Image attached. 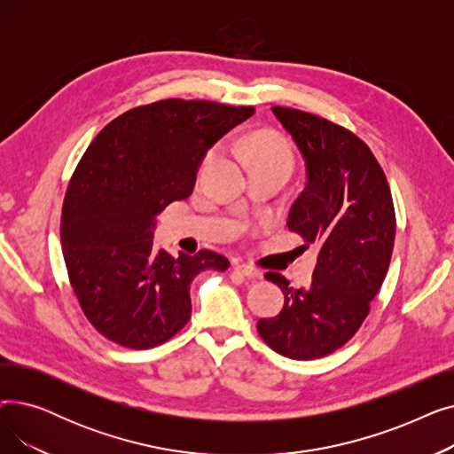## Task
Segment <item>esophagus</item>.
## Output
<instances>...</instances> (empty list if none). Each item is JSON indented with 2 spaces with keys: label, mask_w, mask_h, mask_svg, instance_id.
<instances>
[{
  "label": "esophagus",
  "mask_w": 454,
  "mask_h": 454,
  "mask_svg": "<svg viewBox=\"0 0 454 454\" xmlns=\"http://www.w3.org/2000/svg\"><path fill=\"white\" fill-rule=\"evenodd\" d=\"M235 270L239 272V274H243V276H247V278H261V276H263L257 269H254L250 265H245V263H237Z\"/></svg>",
  "instance_id": "1"
}]
</instances>
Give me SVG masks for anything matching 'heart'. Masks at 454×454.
<instances>
[{
	"label": "heart",
	"mask_w": 454,
	"mask_h": 454,
	"mask_svg": "<svg viewBox=\"0 0 454 454\" xmlns=\"http://www.w3.org/2000/svg\"><path fill=\"white\" fill-rule=\"evenodd\" d=\"M241 149L245 158L252 167H279V169L291 171L294 163V154L287 141L270 132H257L241 141ZM215 151H209L204 158L202 169L213 160Z\"/></svg>",
	"instance_id": "heart-1"
}]
</instances>
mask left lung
<instances>
[{"instance_id": "obj_1", "label": "left lung", "mask_w": 454, "mask_h": 454, "mask_svg": "<svg viewBox=\"0 0 454 454\" xmlns=\"http://www.w3.org/2000/svg\"><path fill=\"white\" fill-rule=\"evenodd\" d=\"M305 161V187L287 226L318 248L313 283L291 287L278 272L265 278L285 294L278 317L257 331L274 351L311 361L342 348L370 313L395 239L387 176L363 139L324 117L272 106Z\"/></svg>"}]
</instances>
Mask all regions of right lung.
<instances>
[{
    "label": "right lung",
    "instance_id": "add662e5",
    "mask_svg": "<svg viewBox=\"0 0 454 454\" xmlns=\"http://www.w3.org/2000/svg\"><path fill=\"white\" fill-rule=\"evenodd\" d=\"M252 106L165 99L115 117L95 137L66 191L60 241L71 287L101 335L154 348L191 318L189 287L230 261L211 250L154 252L158 215L193 193L206 153Z\"/></svg>",
    "mask_w": 454,
    "mask_h": 454
}]
</instances>
